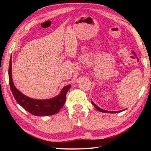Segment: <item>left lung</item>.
<instances>
[{
  "instance_id": "1",
  "label": "left lung",
  "mask_w": 151,
  "mask_h": 151,
  "mask_svg": "<svg viewBox=\"0 0 151 151\" xmlns=\"http://www.w3.org/2000/svg\"><path fill=\"white\" fill-rule=\"evenodd\" d=\"M91 103L93 104L94 106L95 107V109L96 110H98L99 111H101L102 112H109V113H115V112H116V113H117V112H122V111H124V110H122V111H106V110H103V109H102L101 108H99L98 106H96V104L93 103V101H91Z\"/></svg>"
}]
</instances>
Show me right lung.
<instances>
[{"instance_id":"obj_1","label":"right lung","mask_w":151,"mask_h":151,"mask_svg":"<svg viewBox=\"0 0 151 151\" xmlns=\"http://www.w3.org/2000/svg\"><path fill=\"white\" fill-rule=\"evenodd\" d=\"M9 84L12 94L22 108L35 116H49L55 114L60 111L65 103L66 93L71 87L70 85L65 86L59 94L52 99L39 100L31 99L20 93L14 85L12 78V61L10 60L9 67Z\"/></svg>"}]
</instances>
